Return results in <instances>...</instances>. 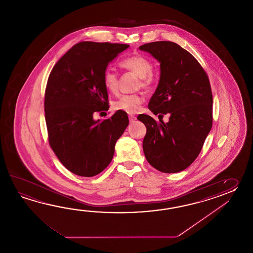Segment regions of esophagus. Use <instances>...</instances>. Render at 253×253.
Instances as JSON below:
<instances>
[{
    "mask_svg": "<svg viewBox=\"0 0 253 253\" xmlns=\"http://www.w3.org/2000/svg\"><path fill=\"white\" fill-rule=\"evenodd\" d=\"M129 121H130V123H132V122H134L136 120V117L134 116V115H129L128 116Z\"/></svg>",
    "mask_w": 253,
    "mask_h": 253,
    "instance_id": "34e87169",
    "label": "esophagus"
}]
</instances>
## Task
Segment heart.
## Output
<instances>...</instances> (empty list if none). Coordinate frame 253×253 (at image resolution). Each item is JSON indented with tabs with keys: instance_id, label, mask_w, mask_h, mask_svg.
<instances>
[{
	"instance_id": "b5f03b06",
	"label": "heart",
	"mask_w": 253,
	"mask_h": 253,
	"mask_svg": "<svg viewBox=\"0 0 253 253\" xmlns=\"http://www.w3.org/2000/svg\"><path fill=\"white\" fill-rule=\"evenodd\" d=\"M120 67L125 70H130L140 78V85L149 86L153 81L151 74L152 63L144 56L134 55L125 59L120 62ZM103 85L110 93H116L119 90V77L116 72L110 69L104 71L102 76ZM144 102V97L139 94H124L120 95L112 104L115 110L123 111L126 113H136L141 104Z\"/></svg>"
}]
</instances>
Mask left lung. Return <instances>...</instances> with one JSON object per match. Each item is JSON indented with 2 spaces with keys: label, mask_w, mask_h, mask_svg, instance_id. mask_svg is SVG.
Here are the masks:
<instances>
[{
  "label": "left lung",
  "mask_w": 253,
  "mask_h": 253,
  "mask_svg": "<svg viewBox=\"0 0 253 253\" xmlns=\"http://www.w3.org/2000/svg\"><path fill=\"white\" fill-rule=\"evenodd\" d=\"M139 49L160 62V80L148 108L162 119L170 115L167 123L148 115L137 117L146 126L145 158L160 172H181L199 156L212 126L209 78L197 59L176 43L155 42Z\"/></svg>",
  "instance_id": "left-lung-1"
}]
</instances>
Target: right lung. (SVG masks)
I'll list each match as a JSON object with an SVG mask.
<instances>
[{
	"label": "right lung",
	"instance_id": "obj_1",
	"mask_svg": "<svg viewBox=\"0 0 253 253\" xmlns=\"http://www.w3.org/2000/svg\"><path fill=\"white\" fill-rule=\"evenodd\" d=\"M127 44L82 42L59 59L48 76L44 111L48 143L60 163L77 175L91 177L113 158L117 140L128 126L127 114L95 120L108 110L102 76Z\"/></svg>",
	"mask_w": 253,
	"mask_h": 253
}]
</instances>
